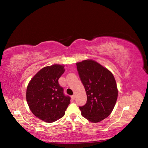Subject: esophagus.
<instances>
[{"label":"esophagus","mask_w":148,"mask_h":148,"mask_svg":"<svg viewBox=\"0 0 148 148\" xmlns=\"http://www.w3.org/2000/svg\"><path fill=\"white\" fill-rule=\"evenodd\" d=\"M72 99L73 100H75V95L74 94V95H73L72 96Z\"/></svg>","instance_id":"34e87169"}]
</instances>
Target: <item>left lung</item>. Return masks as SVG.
Here are the masks:
<instances>
[{
  "mask_svg": "<svg viewBox=\"0 0 148 148\" xmlns=\"http://www.w3.org/2000/svg\"><path fill=\"white\" fill-rule=\"evenodd\" d=\"M76 66L87 95V102L79 107L81 115L91 123H99L115 106L118 95L115 78L108 69L94 60H84Z\"/></svg>",
  "mask_w": 148,
  "mask_h": 148,
  "instance_id": "obj_1",
  "label": "left lung"
}]
</instances>
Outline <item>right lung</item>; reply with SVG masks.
Masks as SVG:
<instances>
[{"label":"right lung","mask_w":148,"mask_h":148,"mask_svg":"<svg viewBox=\"0 0 148 148\" xmlns=\"http://www.w3.org/2000/svg\"><path fill=\"white\" fill-rule=\"evenodd\" d=\"M65 72L64 65L47 66L35 74L29 81L26 100L32 113L46 123H51L62 118L70 103L58 79Z\"/></svg>","instance_id":"add662e5"}]
</instances>
